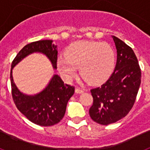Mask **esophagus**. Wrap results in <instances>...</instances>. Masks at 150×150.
Here are the masks:
<instances>
[{"label":"esophagus","instance_id":"obj_1","mask_svg":"<svg viewBox=\"0 0 150 150\" xmlns=\"http://www.w3.org/2000/svg\"><path fill=\"white\" fill-rule=\"evenodd\" d=\"M75 92H76V94H81L83 92V90L82 89V88H79V87H76V88H75Z\"/></svg>","mask_w":150,"mask_h":150}]
</instances>
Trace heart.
Instances as JSON below:
<instances>
[{"label": "heart", "instance_id": "1", "mask_svg": "<svg viewBox=\"0 0 150 150\" xmlns=\"http://www.w3.org/2000/svg\"><path fill=\"white\" fill-rule=\"evenodd\" d=\"M114 50L108 43L81 40L67 48L65 58L57 60L58 70L67 81H71L80 68L81 76L91 84L107 80L115 67Z\"/></svg>", "mask_w": 150, "mask_h": 150}]
</instances>
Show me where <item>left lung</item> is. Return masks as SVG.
Returning <instances> with one entry per match:
<instances>
[{
    "label": "left lung",
    "instance_id": "obj_1",
    "mask_svg": "<svg viewBox=\"0 0 150 150\" xmlns=\"http://www.w3.org/2000/svg\"><path fill=\"white\" fill-rule=\"evenodd\" d=\"M112 38L117 52L114 71L101 86L91 90L93 105L89 115L103 125L116 122L128 114L141 82V71L133 50L115 36Z\"/></svg>",
    "mask_w": 150,
    "mask_h": 150
}]
</instances>
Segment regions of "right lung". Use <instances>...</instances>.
<instances>
[{
  "label": "right lung",
  "mask_w": 150,
  "mask_h": 150,
  "mask_svg": "<svg viewBox=\"0 0 150 150\" xmlns=\"http://www.w3.org/2000/svg\"><path fill=\"white\" fill-rule=\"evenodd\" d=\"M50 40H39L26 45L13 60L10 71L12 95L16 106L28 120L41 126L59 123L65 114L67 102L74 93V87L65 84L60 76L54 74L40 92L27 95L17 88L13 77V69L21 61L33 53L46 55L53 69H57V46Z\"/></svg>",
  "instance_id": "1"
}]
</instances>
